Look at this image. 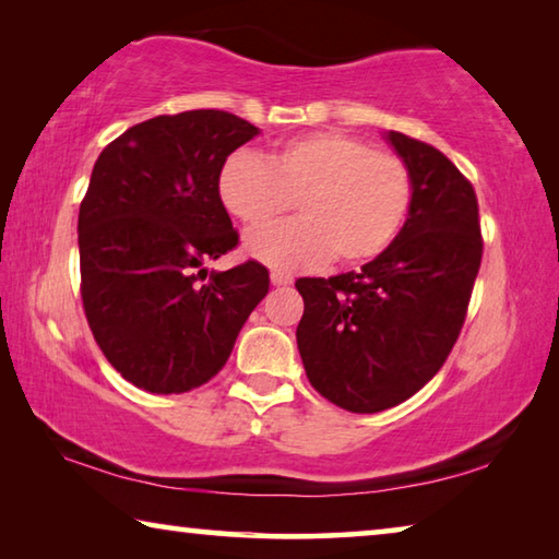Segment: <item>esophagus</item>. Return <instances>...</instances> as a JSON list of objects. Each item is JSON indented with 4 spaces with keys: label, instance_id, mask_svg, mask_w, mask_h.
I'll use <instances>...</instances> for the list:
<instances>
[{
    "label": "esophagus",
    "instance_id": "1",
    "mask_svg": "<svg viewBox=\"0 0 559 559\" xmlns=\"http://www.w3.org/2000/svg\"><path fill=\"white\" fill-rule=\"evenodd\" d=\"M271 283H273V286H290L293 276H290V273H283V271H273Z\"/></svg>",
    "mask_w": 559,
    "mask_h": 559
}]
</instances>
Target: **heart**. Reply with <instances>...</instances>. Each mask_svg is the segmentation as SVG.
<instances>
[{"mask_svg": "<svg viewBox=\"0 0 559 559\" xmlns=\"http://www.w3.org/2000/svg\"><path fill=\"white\" fill-rule=\"evenodd\" d=\"M404 159L347 132H310L273 150L269 159L239 150L219 173L226 210L262 229L299 200L302 221L253 231L246 251L273 269H310L333 257L362 263L386 251L412 206Z\"/></svg>", "mask_w": 559, "mask_h": 559, "instance_id": "1", "label": "heart"}]
</instances>
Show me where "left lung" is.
<instances>
[{"instance_id": "obj_1", "label": "left lung", "mask_w": 559, "mask_h": 559, "mask_svg": "<svg viewBox=\"0 0 559 559\" xmlns=\"http://www.w3.org/2000/svg\"><path fill=\"white\" fill-rule=\"evenodd\" d=\"M412 173L396 239L357 273L298 278V353L316 390L355 414L409 400L447 362L480 269L478 200L437 147L386 130Z\"/></svg>"}]
</instances>
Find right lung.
Wrapping results in <instances>:
<instances>
[{"mask_svg":"<svg viewBox=\"0 0 559 559\" xmlns=\"http://www.w3.org/2000/svg\"><path fill=\"white\" fill-rule=\"evenodd\" d=\"M224 110L138 122L103 150L79 212L81 296L108 362L140 390L182 394L229 359L269 271L246 261L212 271L239 243L219 173L259 135Z\"/></svg>","mask_w":559,"mask_h":559,"instance_id":"right-lung-1","label":"right lung"}]
</instances>
